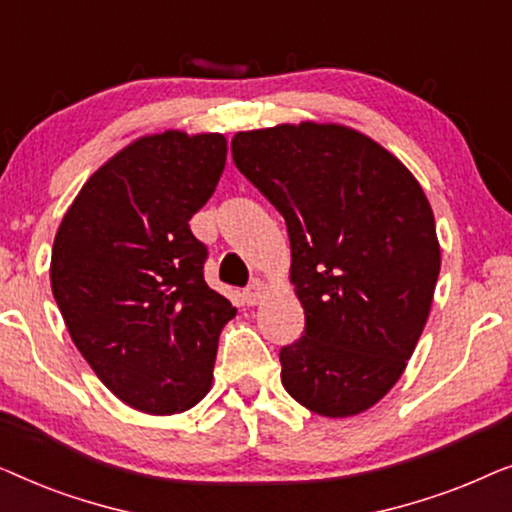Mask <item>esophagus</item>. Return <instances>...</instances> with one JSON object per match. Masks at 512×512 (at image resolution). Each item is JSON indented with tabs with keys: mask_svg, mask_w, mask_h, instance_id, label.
<instances>
[{
	"mask_svg": "<svg viewBox=\"0 0 512 512\" xmlns=\"http://www.w3.org/2000/svg\"><path fill=\"white\" fill-rule=\"evenodd\" d=\"M263 296H265V286L261 282H251L249 289L242 293L244 303L247 305H258L263 300Z\"/></svg>",
	"mask_w": 512,
	"mask_h": 512,
	"instance_id": "34e87169",
	"label": "esophagus"
}]
</instances>
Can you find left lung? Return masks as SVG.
Masks as SVG:
<instances>
[{
  "instance_id": "obj_1",
  "label": "left lung",
  "mask_w": 512,
  "mask_h": 512,
  "mask_svg": "<svg viewBox=\"0 0 512 512\" xmlns=\"http://www.w3.org/2000/svg\"><path fill=\"white\" fill-rule=\"evenodd\" d=\"M233 160L284 216L305 333L282 384L321 417L389 394L429 319L440 244L429 200L382 144L338 123L237 132Z\"/></svg>"
}]
</instances>
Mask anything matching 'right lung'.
Instances as JSON below:
<instances>
[{
    "label": "right lung",
    "instance_id": "add662e5",
    "mask_svg": "<svg viewBox=\"0 0 512 512\" xmlns=\"http://www.w3.org/2000/svg\"><path fill=\"white\" fill-rule=\"evenodd\" d=\"M219 132L144 135L109 158L62 216L51 289L104 387L149 415L193 408L212 387L235 307L205 282L188 221L226 167Z\"/></svg>",
    "mask_w": 512,
    "mask_h": 512
}]
</instances>
